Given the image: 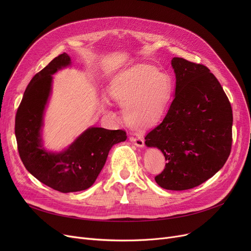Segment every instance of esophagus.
Wrapping results in <instances>:
<instances>
[{"label":"esophagus","mask_w":251,"mask_h":251,"mask_svg":"<svg viewBox=\"0 0 251 251\" xmlns=\"http://www.w3.org/2000/svg\"><path fill=\"white\" fill-rule=\"evenodd\" d=\"M130 141L132 142L134 146H136L137 148H143L144 147V140L140 136H131Z\"/></svg>","instance_id":"esophagus-1"}]
</instances>
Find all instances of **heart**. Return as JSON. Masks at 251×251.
I'll use <instances>...</instances> for the list:
<instances>
[{
	"label": "heart",
	"mask_w": 251,
	"mask_h": 251,
	"mask_svg": "<svg viewBox=\"0 0 251 251\" xmlns=\"http://www.w3.org/2000/svg\"><path fill=\"white\" fill-rule=\"evenodd\" d=\"M110 96L123 105L126 120L137 127H150L167 113L173 98L172 79L166 73L141 67L117 78ZM108 115L114 113L105 110Z\"/></svg>",
	"instance_id": "b5f03b06"
}]
</instances>
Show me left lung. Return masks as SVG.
<instances>
[{"instance_id":"8db88e82","label":"left lung","mask_w":251,"mask_h":251,"mask_svg":"<svg viewBox=\"0 0 251 251\" xmlns=\"http://www.w3.org/2000/svg\"><path fill=\"white\" fill-rule=\"evenodd\" d=\"M171 64L176 76L174 100L162 123L144 139L167 161L155 182L178 191L201 185L225 165L232 147L233 114L207 67L183 58H173Z\"/></svg>"}]
</instances>
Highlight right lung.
I'll return each mask as SVG.
<instances>
[{"label": "right lung", "instance_id": "obj_1", "mask_svg": "<svg viewBox=\"0 0 251 251\" xmlns=\"http://www.w3.org/2000/svg\"><path fill=\"white\" fill-rule=\"evenodd\" d=\"M70 65V57L64 52L35 74L25 89L15 119L18 151L26 170L45 185L63 193L89 188L112 147L127 138L123 130L89 127L59 152L44 147V115L51 94L52 75Z\"/></svg>", "mask_w": 251, "mask_h": 251}]
</instances>
